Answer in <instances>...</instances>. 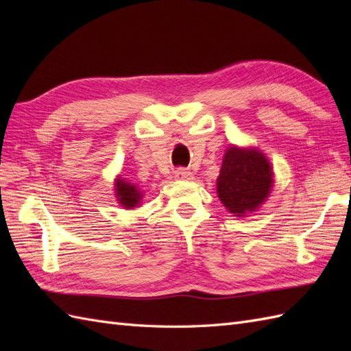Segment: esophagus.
<instances>
[{
    "label": "esophagus",
    "instance_id": "obj_1",
    "mask_svg": "<svg viewBox=\"0 0 351 351\" xmlns=\"http://www.w3.org/2000/svg\"><path fill=\"white\" fill-rule=\"evenodd\" d=\"M174 178L180 180V182H187V180H192L193 178V174L190 173V171H187V169L180 168V169H177V171L174 173Z\"/></svg>",
    "mask_w": 351,
    "mask_h": 351
}]
</instances>
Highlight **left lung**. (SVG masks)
I'll use <instances>...</instances> for the list:
<instances>
[{
    "label": "left lung",
    "instance_id": "left-lung-1",
    "mask_svg": "<svg viewBox=\"0 0 351 351\" xmlns=\"http://www.w3.org/2000/svg\"><path fill=\"white\" fill-rule=\"evenodd\" d=\"M274 183L272 165L258 147H227L217 178V195L230 214L247 217L256 212L269 197Z\"/></svg>",
    "mask_w": 351,
    "mask_h": 351
}]
</instances>
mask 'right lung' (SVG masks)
<instances>
[{
	"label": "right lung",
	"instance_id": "obj_1",
	"mask_svg": "<svg viewBox=\"0 0 351 351\" xmlns=\"http://www.w3.org/2000/svg\"><path fill=\"white\" fill-rule=\"evenodd\" d=\"M114 187L117 202H119L124 209H134L142 205L143 192L136 184L127 182L123 177H117Z\"/></svg>",
	"mask_w": 351,
	"mask_h": 351
}]
</instances>
